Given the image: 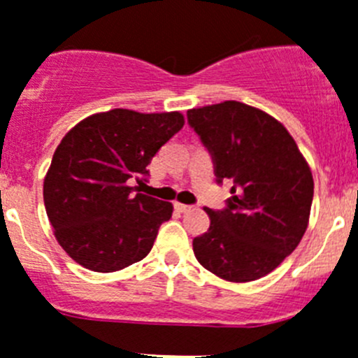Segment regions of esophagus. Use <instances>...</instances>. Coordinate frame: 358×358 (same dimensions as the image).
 <instances>
[{"label": "esophagus", "mask_w": 358, "mask_h": 358, "mask_svg": "<svg viewBox=\"0 0 358 358\" xmlns=\"http://www.w3.org/2000/svg\"><path fill=\"white\" fill-rule=\"evenodd\" d=\"M174 209H176L178 213H189V211H193V206H187V203L176 202V203H174Z\"/></svg>", "instance_id": "34e87169"}]
</instances>
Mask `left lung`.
<instances>
[{
	"instance_id": "obj_1",
	"label": "left lung",
	"mask_w": 358,
	"mask_h": 358,
	"mask_svg": "<svg viewBox=\"0 0 358 358\" xmlns=\"http://www.w3.org/2000/svg\"><path fill=\"white\" fill-rule=\"evenodd\" d=\"M187 123L211 155L216 182H233L224 209H206L211 225L193 240L194 257L224 280L262 278L308 227L313 176L304 156L280 122L240 101L187 110Z\"/></svg>"
}]
</instances>
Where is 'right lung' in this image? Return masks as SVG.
Here are the masks:
<instances>
[{
  "mask_svg": "<svg viewBox=\"0 0 358 358\" xmlns=\"http://www.w3.org/2000/svg\"><path fill=\"white\" fill-rule=\"evenodd\" d=\"M180 113L113 109L72 127L50 162L43 202L69 257L113 273L149 255L173 206L140 193L147 165L180 129ZM138 183V186H134Z\"/></svg>",
  "mask_w": 358,
  "mask_h": 358,
  "instance_id": "right-lung-1",
  "label": "right lung"
}]
</instances>
